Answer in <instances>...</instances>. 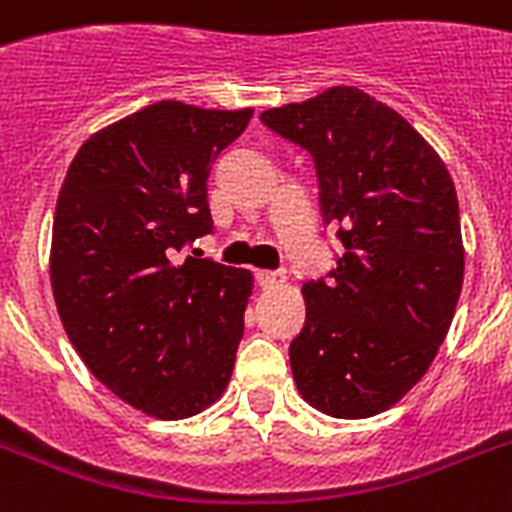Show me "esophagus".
Returning a JSON list of instances; mask_svg holds the SVG:
<instances>
[{
  "instance_id": "1",
  "label": "esophagus",
  "mask_w": 512,
  "mask_h": 512,
  "mask_svg": "<svg viewBox=\"0 0 512 512\" xmlns=\"http://www.w3.org/2000/svg\"><path fill=\"white\" fill-rule=\"evenodd\" d=\"M255 279L263 289H273V287H281V284H284V273L281 271H257Z\"/></svg>"
}]
</instances>
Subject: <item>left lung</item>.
Listing matches in <instances>:
<instances>
[{
	"label": "left lung",
	"instance_id": "8db88e82",
	"mask_svg": "<svg viewBox=\"0 0 512 512\" xmlns=\"http://www.w3.org/2000/svg\"><path fill=\"white\" fill-rule=\"evenodd\" d=\"M260 122L313 156L321 215L342 241L337 268L303 287L295 385L319 412L374 417L420 382L452 327L465 273L452 175L404 116L356 87Z\"/></svg>",
	"mask_w": 512,
	"mask_h": 512
}]
</instances>
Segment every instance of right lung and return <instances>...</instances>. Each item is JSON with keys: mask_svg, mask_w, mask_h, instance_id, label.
I'll return each mask as SVG.
<instances>
[{"mask_svg": "<svg viewBox=\"0 0 512 512\" xmlns=\"http://www.w3.org/2000/svg\"><path fill=\"white\" fill-rule=\"evenodd\" d=\"M249 119L159 100L95 132L60 185V321L87 369L156 420L199 414L231 380L252 273L180 252L215 228L209 170Z\"/></svg>", "mask_w": 512, "mask_h": 512, "instance_id": "1", "label": "right lung"}]
</instances>
